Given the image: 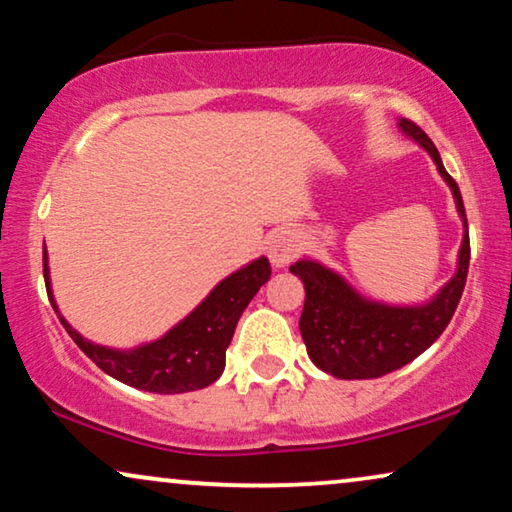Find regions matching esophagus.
Masks as SVG:
<instances>
[{
	"label": "esophagus",
	"mask_w": 512,
	"mask_h": 512,
	"mask_svg": "<svg viewBox=\"0 0 512 512\" xmlns=\"http://www.w3.org/2000/svg\"><path fill=\"white\" fill-rule=\"evenodd\" d=\"M299 245H302L299 243V236L292 229L276 231V234L271 236L267 243V255H269L271 267L274 269L288 267V264L297 257Z\"/></svg>",
	"instance_id": "esophagus-1"
}]
</instances>
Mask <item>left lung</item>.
<instances>
[{
	"label": "left lung",
	"instance_id": "8db88e82",
	"mask_svg": "<svg viewBox=\"0 0 512 512\" xmlns=\"http://www.w3.org/2000/svg\"><path fill=\"white\" fill-rule=\"evenodd\" d=\"M398 128L426 149L440 177L452 189L456 213L463 222L456 271L428 302L386 304L365 297L342 274L311 257L292 264L290 271L302 278L306 290L304 311L299 318L306 353L313 365L337 379H377L412 363L445 332L466 285L470 241L459 185L442 166L431 138L417 124L400 119Z\"/></svg>",
	"mask_w": 512,
	"mask_h": 512
}]
</instances>
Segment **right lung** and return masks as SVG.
Instances as JSON below:
<instances>
[{"mask_svg":"<svg viewBox=\"0 0 512 512\" xmlns=\"http://www.w3.org/2000/svg\"><path fill=\"white\" fill-rule=\"evenodd\" d=\"M271 267L267 257H257L234 274L222 278L208 297L187 313L180 323L170 327L166 335L154 342L133 346V349H112L95 344L79 335L58 311L51 290L49 255L44 250V281L53 311L74 344L100 367L102 372L121 384L140 388V391L173 395L199 391L220 379L227 360V346L234 337L236 323L257 295V290L269 281Z\"/></svg>","mask_w":512,"mask_h":512,"instance_id":"1","label":"right lung"}]
</instances>
